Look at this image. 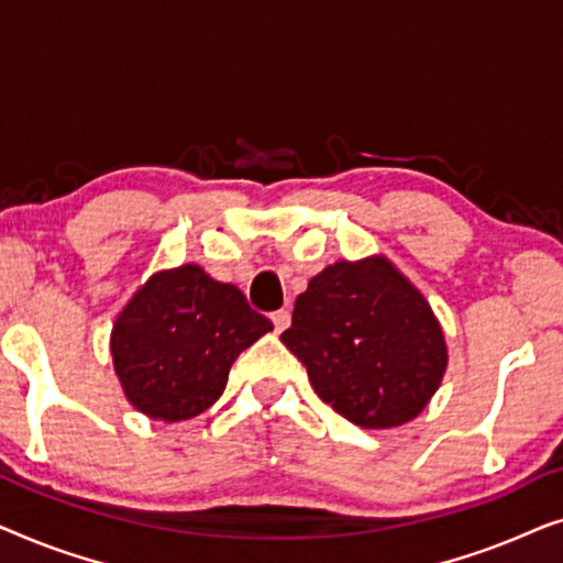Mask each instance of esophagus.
Segmentation results:
<instances>
[{
  "label": "esophagus",
  "instance_id": "obj_1",
  "mask_svg": "<svg viewBox=\"0 0 563 563\" xmlns=\"http://www.w3.org/2000/svg\"><path fill=\"white\" fill-rule=\"evenodd\" d=\"M272 322H274V330H276V333H282V330H287V328H289V322H291V314H289V310H276V312L272 314Z\"/></svg>",
  "mask_w": 563,
  "mask_h": 563
}]
</instances>
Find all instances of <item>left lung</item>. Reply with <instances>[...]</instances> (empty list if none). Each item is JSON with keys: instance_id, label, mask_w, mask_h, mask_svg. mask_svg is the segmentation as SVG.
<instances>
[{"instance_id": "obj_1", "label": "left lung", "mask_w": 563, "mask_h": 563, "mask_svg": "<svg viewBox=\"0 0 563 563\" xmlns=\"http://www.w3.org/2000/svg\"><path fill=\"white\" fill-rule=\"evenodd\" d=\"M282 343L302 361L322 402L368 430L418 418L449 368L433 307L382 253L335 261L312 276Z\"/></svg>"}]
</instances>
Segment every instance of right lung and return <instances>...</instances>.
I'll return each mask as SVG.
<instances>
[{"mask_svg": "<svg viewBox=\"0 0 563 563\" xmlns=\"http://www.w3.org/2000/svg\"><path fill=\"white\" fill-rule=\"evenodd\" d=\"M274 330L235 284L202 266L161 268L112 325L110 353L125 399L151 420H191L218 402L233 361Z\"/></svg>", "mask_w": 563, "mask_h": 563, "instance_id": "add662e5", "label": "right lung"}]
</instances>
